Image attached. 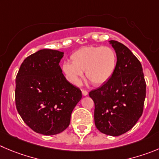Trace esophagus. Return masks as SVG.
<instances>
[{
	"mask_svg": "<svg viewBox=\"0 0 159 159\" xmlns=\"http://www.w3.org/2000/svg\"><path fill=\"white\" fill-rule=\"evenodd\" d=\"M81 93H82L83 96H87V95H88V92H87L86 90H84V89L81 90Z\"/></svg>",
	"mask_w": 159,
	"mask_h": 159,
	"instance_id": "obj_1",
	"label": "esophagus"
}]
</instances>
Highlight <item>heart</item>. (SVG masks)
<instances>
[{
  "instance_id": "b5f03b06",
  "label": "heart",
  "mask_w": 159,
  "mask_h": 159,
  "mask_svg": "<svg viewBox=\"0 0 159 159\" xmlns=\"http://www.w3.org/2000/svg\"><path fill=\"white\" fill-rule=\"evenodd\" d=\"M72 63L65 62L63 70L74 84H79L83 72L94 85H101L113 76L118 65V56L109 46H89L77 50L70 56Z\"/></svg>"
}]
</instances>
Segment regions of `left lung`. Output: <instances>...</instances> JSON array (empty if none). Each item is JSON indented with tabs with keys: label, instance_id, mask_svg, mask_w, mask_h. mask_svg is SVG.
Returning <instances> with one entry per match:
<instances>
[{
	"label": "left lung",
	"instance_id": "8db88e82",
	"mask_svg": "<svg viewBox=\"0 0 159 159\" xmlns=\"http://www.w3.org/2000/svg\"><path fill=\"white\" fill-rule=\"evenodd\" d=\"M118 56L116 70L100 88L92 90L94 120L102 133L117 136L126 133L141 117L146 97V81L141 63L121 43L110 41Z\"/></svg>",
	"mask_w": 159,
	"mask_h": 159
}]
</instances>
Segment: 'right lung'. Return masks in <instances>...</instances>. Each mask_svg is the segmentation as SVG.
<instances>
[{
    "label": "right lung",
    "mask_w": 159,
    "mask_h": 159,
    "mask_svg": "<svg viewBox=\"0 0 159 159\" xmlns=\"http://www.w3.org/2000/svg\"><path fill=\"white\" fill-rule=\"evenodd\" d=\"M63 52L41 49L24 59L16 79L18 113L34 132L49 136L64 131L81 99V91L63 76Z\"/></svg>",
    "instance_id": "obj_1"
}]
</instances>
